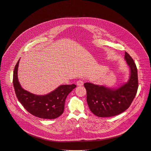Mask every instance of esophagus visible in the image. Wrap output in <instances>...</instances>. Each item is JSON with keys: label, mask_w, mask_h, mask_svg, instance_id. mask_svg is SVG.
Returning <instances> with one entry per match:
<instances>
[{"label": "esophagus", "mask_w": 151, "mask_h": 151, "mask_svg": "<svg viewBox=\"0 0 151 151\" xmlns=\"http://www.w3.org/2000/svg\"><path fill=\"white\" fill-rule=\"evenodd\" d=\"M76 84L78 85V86H82L83 85V81L82 79H79L76 82Z\"/></svg>", "instance_id": "obj_1"}]
</instances>
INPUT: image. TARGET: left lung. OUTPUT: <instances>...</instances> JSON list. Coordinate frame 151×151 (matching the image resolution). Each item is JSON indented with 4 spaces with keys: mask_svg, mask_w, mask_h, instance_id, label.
Returning a JSON list of instances; mask_svg holds the SVG:
<instances>
[{
    "mask_svg": "<svg viewBox=\"0 0 151 151\" xmlns=\"http://www.w3.org/2000/svg\"><path fill=\"white\" fill-rule=\"evenodd\" d=\"M124 59L130 69V77L126 83L117 88L90 82L84 83L89 108L98 117H108L120 114L129 107L135 97L138 88L137 70L127 52H125Z\"/></svg>",
    "mask_w": 151,
    "mask_h": 151,
    "instance_id": "8db88e82",
    "label": "left lung"
}]
</instances>
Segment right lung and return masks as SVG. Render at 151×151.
I'll return each mask as SVG.
<instances>
[{
  "label": "right lung",
  "instance_id": "right-lung-1",
  "mask_svg": "<svg viewBox=\"0 0 151 151\" xmlns=\"http://www.w3.org/2000/svg\"><path fill=\"white\" fill-rule=\"evenodd\" d=\"M19 60L14 71L13 83L16 95L24 107L32 115L45 119H54L64 111L65 100L68 94L76 87V85H62L46 95H36L25 90L18 78Z\"/></svg>",
  "mask_w": 151,
  "mask_h": 151
}]
</instances>
